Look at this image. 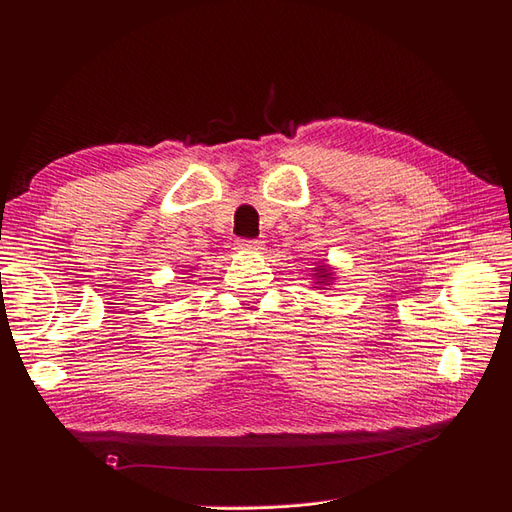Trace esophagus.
I'll return each instance as SVG.
<instances>
[{"label": "esophagus", "instance_id": "esophagus-1", "mask_svg": "<svg viewBox=\"0 0 512 512\" xmlns=\"http://www.w3.org/2000/svg\"><path fill=\"white\" fill-rule=\"evenodd\" d=\"M237 247L239 250H260L262 241L260 239H239Z\"/></svg>", "mask_w": 512, "mask_h": 512}]
</instances>
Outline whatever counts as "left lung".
Returning <instances> with one entry per match:
<instances>
[{"label": "left lung", "instance_id": "left-lung-1", "mask_svg": "<svg viewBox=\"0 0 512 512\" xmlns=\"http://www.w3.org/2000/svg\"><path fill=\"white\" fill-rule=\"evenodd\" d=\"M327 269H329L327 265H322V267H318V269H316V271H318V273H316L318 280H329V275H331V273H329ZM316 284H324V282H316Z\"/></svg>", "mask_w": 512, "mask_h": 512}]
</instances>
